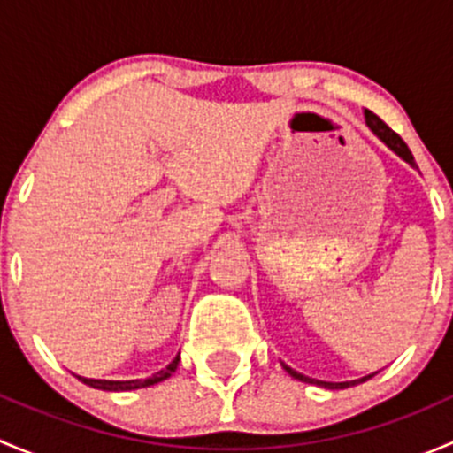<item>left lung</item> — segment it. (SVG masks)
<instances>
[{
  "instance_id": "left-lung-1",
  "label": "left lung",
  "mask_w": 453,
  "mask_h": 453,
  "mask_svg": "<svg viewBox=\"0 0 453 453\" xmlns=\"http://www.w3.org/2000/svg\"><path fill=\"white\" fill-rule=\"evenodd\" d=\"M364 116H366V125H368V129L372 131L374 135H377L379 140L383 142V144L388 146V149H392L395 150L396 155H399L401 159H405V162L408 164H412L414 166V157H412V153H410V149H408V144H405L403 140H401V135L399 134H395V131L390 129V127L386 125V122L381 120V118L379 116H374L372 111H364ZM282 368L287 370V372L291 374V377L294 379H298V381H304V383H315V386H322V388H328V390H344V388H350V386H357V383H362V381H366V379H370L372 377V374H368V377H362V379H355V381H342V383H333V381H318V379H311V377H307V374H303V372H298V370H294V368H289L287 366V364H282Z\"/></svg>"
}]
</instances>
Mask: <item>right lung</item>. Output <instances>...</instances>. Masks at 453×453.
<instances>
[{
  "label": "right lung",
  "instance_id": "add662e5",
  "mask_svg": "<svg viewBox=\"0 0 453 453\" xmlns=\"http://www.w3.org/2000/svg\"><path fill=\"white\" fill-rule=\"evenodd\" d=\"M177 364H180V355H177V357L173 359L166 368L159 370V372H155L153 377H149V379H131V381H107V379H87V377H79V379L85 383V386L98 388V390H109V392L138 390V388L155 386V383H159V381H164V379L171 377V374L177 370Z\"/></svg>",
  "mask_w": 453,
  "mask_h": 453
}]
</instances>
